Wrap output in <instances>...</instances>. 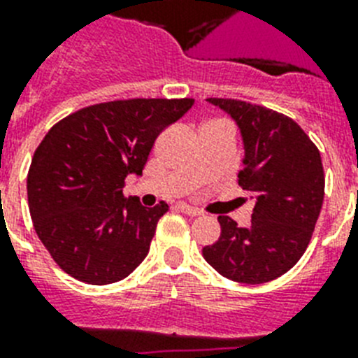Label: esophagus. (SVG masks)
Here are the masks:
<instances>
[{
    "label": "esophagus",
    "instance_id": "esophagus-1",
    "mask_svg": "<svg viewBox=\"0 0 358 358\" xmlns=\"http://www.w3.org/2000/svg\"><path fill=\"white\" fill-rule=\"evenodd\" d=\"M178 209L182 211V213L189 215V217H196V215H202V211H200L199 208H193V206H189V204H178Z\"/></svg>",
    "mask_w": 358,
    "mask_h": 358
}]
</instances>
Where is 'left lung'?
Returning a JSON list of instances; mask_svg holds the SVG:
<instances>
[{"label": "left lung", "mask_w": 358, "mask_h": 358, "mask_svg": "<svg viewBox=\"0 0 358 358\" xmlns=\"http://www.w3.org/2000/svg\"><path fill=\"white\" fill-rule=\"evenodd\" d=\"M231 115L243 136L239 185L254 194L252 224L220 215V237L202 255L237 283H266L294 266L309 246L324 202L320 150L290 117L237 99H208Z\"/></svg>", "instance_id": "1"}]
</instances>
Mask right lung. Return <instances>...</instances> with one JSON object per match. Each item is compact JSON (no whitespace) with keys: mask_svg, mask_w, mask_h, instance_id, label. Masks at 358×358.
<instances>
[{"mask_svg":"<svg viewBox=\"0 0 358 358\" xmlns=\"http://www.w3.org/2000/svg\"><path fill=\"white\" fill-rule=\"evenodd\" d=\"M194 99H123L58 121L34 150L27 174L36 235L71 278L90 285L124 280L147 257L169 206L143 208L123 194L141 174L159 132Z\"/></svg>","mask_w":358,"mask_h":358,"instance_id":"right-lung-1","label":"right lung"}]
</instances>
